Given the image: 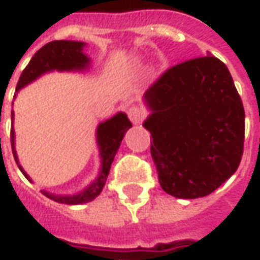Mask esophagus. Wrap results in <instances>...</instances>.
I'll list each match as a JSON object with an SVG mask.
<instances>
[{"label": "esophagus", "mask_w": 260, "mask_h": 260, "mask_svg": "<svg viewBox=\"0 0 260 260\" xmlns=\"http://www.w3.org/2000/svg\"><path fill=\"white\" fill-rule=\"evenodd\" d=\"M127 115H128V118H130V121L133 124H140L145 120V111L142 108L136 107V105L135 107H130L127 110Z\"/></svg>", "instance_id": "1"}]
</instances>
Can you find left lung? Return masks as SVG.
<instances>
[{"label":"left lung","mask_w":260,"mask_h":260,"mask_svg":"<svg viewBox=\"0 0 260 260\" xmlns=\"http://www.w3.org/2000/svg\"><path fill=\"white\" fill-rule=\"evenodd\" d=\"M150 153L162 189L192 200L211 194L239 168L245 108L227 66L203 56L169 68L146 91Z\"/></svg>","instance_id":"8db88e82"}]
</instances>
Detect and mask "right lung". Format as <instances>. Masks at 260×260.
Returning a JSON list of instances; mask_svg holds the SVG:
<instances>
[{"label":"right lung","mask_w":260,"mask_h":260,"mask_svg":"<svg viewBox=\"0 0 260 260\" xmlns=\"http://www.w3.org/2000/svg\"><path fill=\"white\" fill-rule=\"evenodd\" d=\"M84 46H85V43H82V42L55 40V42H50V43L45 45L42 49H39L20 76L17 88H15V94L23 86L33 82L36 78H39L42 74L49 72V71H53V69H57V71H81V69H85L86 66L89 65V57H86L85 53H82ZM11 120H14L13 113H11ZM130 127H132V123L124 113H118L114 117H111L110 120H107V121L98 125L96 142H98V147L101 152L100 153L101 155V169H100L98 178L82 192L76 195H56L49 194L46 191H42V192L47 198L53 200L56 203H60V204L78 205L92 201L103 191L107 176L110 174L111 164L114 160L115 153L121 145V140L124 137L125 132ZM11 147H13V155H14L15 162L18 164L14 149V130H13V127H11ZM18 168L21 169V172L25 178L28 181H31L28 178V175L23 171V168L21 166H18Z\"/></svg>","instance_id":"right-lung-1"}]
</instances>
